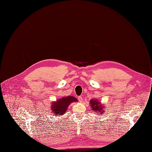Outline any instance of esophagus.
<instances>
[{
  "label": "esophagus",
  "instance_id": "1",
  "mask_svg": "<svg viewBox=\"0 0 152 152\" xmlns=\"http://www.w3.org/2000/svg\"><path fill=\"white\" fill-rule=\"evenodd\" d=\"M78 101H79L80 102H83V97H82L81 96H79V97H78Z\"/></svg>",
  "mask_w": 152,
  "mask_h": 152
}]
</instances>
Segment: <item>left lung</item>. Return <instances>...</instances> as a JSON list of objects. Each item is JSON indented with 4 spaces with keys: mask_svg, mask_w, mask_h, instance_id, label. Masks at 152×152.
I'll list each match as a JSON object with an SVG mask.
<instances>
[{
    "mask_svg": "<svg viewBox=\"0 0 152 152\" xmlns=\"http://www.w3.org/2000/svg\"><path fill=\"white\" fill-rule=\"evenodd\" d=\"M90 104L91 107V110H94L96 113L101 115L104 112V105L102 104L97 99H91L90 101Z\"/></svg>",
    "mask_w": 152,
    "mask_h": 152,
    "instance_id": "8db88e82",
    "label": "left lung"
}]
</instances>
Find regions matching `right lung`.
<instances>
[{
    "instance_id": "1",
    "label": "right lung",
    "mask_w": 152,
    "mask_h": 152,
    "mask_svg": "<svg viewBox=\"0 0 152 152\" xmlns=\"http://www.w3.org/2000/svg\"><path fill=\"white\" fill-rule=\"evenodd\" d=\"M78 100L74 96H68L66 97H62L56 101H54L51 104L52 113H53L54 116L64 115L66 112L69 105L73 103L77 102Z\"/></svg>"
}]
</instances>
